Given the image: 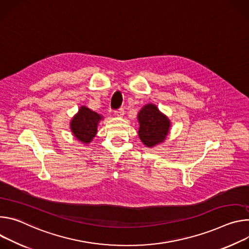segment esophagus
Segmentation results:
<instances>
[{
	"label": "esophagus",
	"mask_w": 249,
	"mask_h": 249,
	"mask_svg": "<svg viewBox=\"0 0 249 249\" xmlns=\"http://www.w3.org/2000/svg\"><path fill=\"white\" fill-rule=\"evenodd\" d=\"M115 115L118 116V117H123L124 115V109L123 107L115 110Z\"/></svg>",
	"instance_id": "1"
}]
</instances>
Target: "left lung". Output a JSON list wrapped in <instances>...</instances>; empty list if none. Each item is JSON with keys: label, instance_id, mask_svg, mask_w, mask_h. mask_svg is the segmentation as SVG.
Listing matches in <instances>:
<instances>
[{"label": "left lung", "instance_id": "obj_1", "mask_svg": "<svg viewBox=\"0 0 249 249\" xmlns=\"http://www.w3.org/2000/svg\"><path fill=\"white\" fill-rule=\"evenodd\" d=\"M139 135L142 142L148 147L162 142L166 137L170 122L162 115L156 106L148 104L139 113Z\"/></svg>", "mask_w": 249, "mask_h": 249}]
</instances>
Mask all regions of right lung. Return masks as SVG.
<instances>
[{"instance_id": "obj_1", "label": "right lung", "mask_w": 249, "mask_h": 249, "mask_svg": "<svg viewBox=\"0 0 249 249\" xmlns=\"http://www.w3.org/2000/svg\"><path fill=\"white\" fill-rule=\"evenodd\" d=\"M101 116L86 107H81L78 114L71 122V130L77 139L89 143L97 133V126Z\"/></svg>"}]
</instances>
